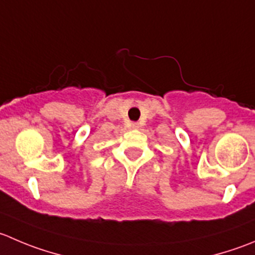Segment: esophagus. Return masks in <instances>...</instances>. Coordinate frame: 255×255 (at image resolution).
<instances>
[{"instance_id":"1","label":"esophagus","mask_w":255,"mask_h":255,"mask_svg":"<svg viewBox=\"0 0 255 255\" xmlns=\"http://www.w3.org/2000/svg\"><path fill=\"white\" fill-rule=\"evenodd\" d=\"M130 127H132L133 129H137V128H139V123H137V122H133L132 125H130Z\"/></svg>"}]
</instances>
